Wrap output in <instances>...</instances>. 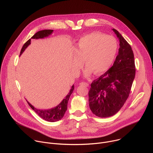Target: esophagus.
Returning <instances> with one entry per match:
<instances>
[{"label":"esophagus","instance_id":"obj_1","mask_svg":"<svg viewBox=\"0 0 153 153\" xmlns=\"http://www.w3.org/2000/svg\"><path fill=\"white\" fill-rule=\"evenodd\" d=\"M80 85H82V86H89V84L88 83H86V82H80Z\"/></svg>","mask_w":153,"mask_h":153}]
</instances>
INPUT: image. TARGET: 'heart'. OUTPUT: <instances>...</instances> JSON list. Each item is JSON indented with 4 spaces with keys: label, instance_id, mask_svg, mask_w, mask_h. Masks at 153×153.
Instances as JSON below:
<instances>
[{
    "label": "heart",
    "instance_id": "heart-1",
    "mask_svg": "<svg viewBox=\"0 0 153 153\" xmlns=\"http://www.w3.org/2000/svg\"><path fill=\"white\" fill-rule=\"evenodd\" d=\"M118 51V42L111 36L93 32L80 38L75 45L74 57L72 64L73 71L77 73L84 60L86 68V76L93 72L101 74L110 68L113 65Z\"/></svg>",
    "mask_w": 153,
    "mask_h": 153
}]
</instances>
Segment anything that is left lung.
Wrapping results in <instances>:
<instances>
[{"instance_id":"obj_1","label":"left lung","mask_w":153,"mask_h":153,"mask_svg":"<svg viewBox=\"0 0 153 153\" xmlns=\"http://www.w3.org/2000/svg\"><path fill=\"white\" fill-rule=\"evenodd\" d=\"M120 42L113 66L91 84L89 106L94 114L108 117L116 114L128 99L135 77L134 57L131 47L115 29Z\"/></svg>"}]
</instances>
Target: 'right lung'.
<instances>
[{
  "instance_id": "add662e5",
  "label": "right lung",
  "mask_w": 153,
  "mask_h": 153,
  "mask_svg": "<svg viewBox=\"0 0 153 153\" xmlns=\"http://www.w3.org/2000/svg\"><path fill=\"white\" fill-rule=\"evenodd\" d=\"M53 30H44L39 31L37 32L31 37V39H43L51 35L53 33ZM30 43H31V39H29L24 45L23 47L22 48L20 56L23 53V52L25 50V49L30 45ZM74 90V86L73 85L71 87V90H70V92L68 93V94L57 106L51 109H48V110H42V109L36 108L34 106H33L30 103H29L27 100V101L29 106L42 119L50 122H57L60 120L63 117L65 112H66L67 110V105H68V102L70 97L73 93Z\"/></svg>"
}]
</instances>
